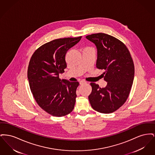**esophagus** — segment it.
<instances>
[{"label": "esophagus", "mask_w": 155, "mask_h": 155, "mask_svg": "<svg viewBox=\"0 0 155 155\" xmlns=\"http://www.w3.org/2000/svg\"><path fill=\"white\" fill-rule=\"evenodd\" d=\"M87 83V82L85 81H84V80H81L80 82V85H83V84H86Z\"/></svg>", "instance_id": "1"}]
</instances>
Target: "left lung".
I'll list each match as a JSON object with an SVG mask.
<instances>
[{"label": "left lung", "mask_w": 155, "mask_h": 155, "mask_svg": "<svg viewBox=\"0 0 155 155\" xmlns=\"http://www.w3.org/2000/svg\"><path fill=\"white\" fill-rule=\"evenodd\" d=\"M86 38L96 46V67L105 70L102 75L107 82L102 88L91 83L89 102L98 112L113 113L125 103L130 94L134 77L133 59L125 45L114 37L97 33Z\"/></svg>", "instance_id": "left-lung-1"}]
</instances>
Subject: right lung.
Listing matches in <instances>:
<instances>
[{"label": "right lung", "mask_w": 155, "mask_h": 155, "mask_svg": "<svg viewBox=\"0 0 155 155\" xmlns=\"http://www.w3.org/2000/svg\"><path fill=\"white\" fill-rule=\"evenodd\" d=\"M81 37L53 40L39 47L30 59L27 76L31 91L38 105L48 113L61 117L71 113L78 82L60 80L67 67L66 54Z\"/></svg>", "instance_id": "obj_1"}]
</instances>
